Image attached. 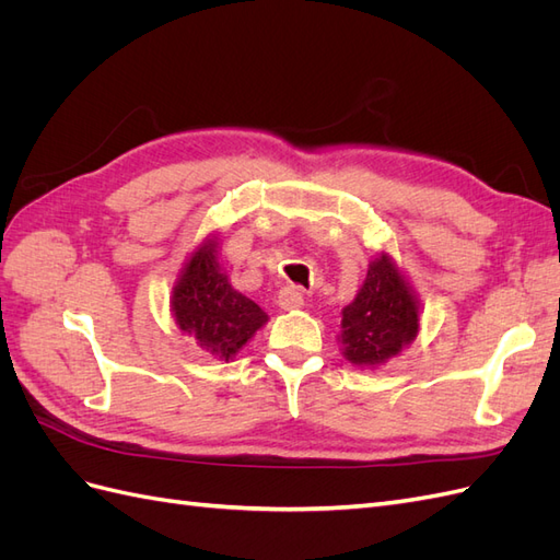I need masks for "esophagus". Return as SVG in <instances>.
Here are the masks:
<instances>
[{"label":"esophagus","mask_w":560,"mask_h":560,"mask_svg":"<svg viewBox=\"0 0 560 560\" xmlns=\"http://www.w3.org/2000/svg\"><path fill=\"white\" fill-rule=\"evenodd\" d=\"M303 303H306V299H303V292L294 284L282 287L278 294V306L282 311H299V308H303Z\"/></svg>","instance_id":"obj_1"}]
</instances>
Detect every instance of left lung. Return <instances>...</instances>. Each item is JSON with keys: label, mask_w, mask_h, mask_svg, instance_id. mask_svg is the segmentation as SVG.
I'll return each mask as SVG.
<instances>
[{"label": "left lung", "mask_w": 560, "mask_h": 560, "mask_svg": "<svg viewBox=\"0 0 560 560\" xmlns=\"http://www.w3.org/2000/svg\"><path fill=\"white\" fill-rule=\"evenodd\" d=\"M341 315L343 358L360 369L397 358L420 329V301L387 252L369 264L364 284Z\"/></svg>", "instance_id": "left-lung-1"}]
</instances>
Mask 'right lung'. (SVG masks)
Wrapping results in <instances>:
<instances>
[{
    "mask_svg": "<svg viewBox=\"0 0 560 560\" xmlns=\"http://www.w3.org/2000/svg\"><path fill=\"white\" fill-rule=\"evenodd\" d=\"M217 238L208 235L186 259L173 287L171 308L184 334L217 360H233L257 334L268 315L233 290L222 264L217 261Z\"/></svg>",
    "mask_w": 560,
    "mask_h": 560,
    "instance_id": "right-lung-1",
    "label": "right lung"
}]
</instances>
